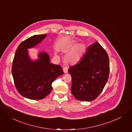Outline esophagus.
<instances>
[{"instance_id": "esophagus-1", "label": "esophagus", "mask_w": 132, "mask_h": 132, "mask_svg": "<svg viewBox=\"0 0 132 132\" xmlns=\"http://www.w3.org/2000/svg\"><path fill=\"white\" fill-rule=\"evenodd\" d=\"M63 71H64V73H67V71H68V68L66 66H65L63 67Z\"/></svg>"}]
</instances>
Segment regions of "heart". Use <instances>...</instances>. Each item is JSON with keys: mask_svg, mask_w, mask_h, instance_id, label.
Segmentation results:
<instances>
[{"mask_svg": "<svg viewBox=\"0 0 132 132\" xmlns=\"http://www.w3.org/2000/svg\"><path fill=\"white\" fill-rule=\"evenodd\" d=\"M76 44V42L71 41L66 44L64 48V52H68L64 58L65 62L70 65L77 64L86 51V46L83 43Z\"/></svg>", "mask_w": 132, "mask_h": 132, "instance_id": "heart-1", "label": "heart"}]
</instances>
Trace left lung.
<instances>
[{
  "label": "left lung",
  "instance_id": "1",
  "mask_svg": "<svg viewBox=\"0 0 132 132\" xmlns=\"http://www.w3.org/2000/svg\"><path fill=\"white\" fill-rule=\"evenodd\" d=\"M69 68L71 93L77 100L92 101L101 93L109 79V56L96 42L87 48L78 64Z\"/></svg>",
  "mask_w": 132,
  "mask_h": 132
}]
</instances>
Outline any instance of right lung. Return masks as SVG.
I'll return each instance as SVG.
<instances>
[{"label": "right lung", "mask_w": 132, "mask_h": 132, "mask_svg": "<svg viewBox=\"0 0 132 132\" xmlns=\"http://www.w3.org/2000/svg\"><path fill=\"white\" fill-rule=\"evenodd\" d=\"M47 35H34L21 43L15 53L11 73L15 87L22 96L30 100L44 98L52 91V84L64 72L60 65L50 63L47 53L38 54L39 58L32 61L27 49L40 43Z\"/></svg>", "instance_id": "obj_1"}]
</instances>
